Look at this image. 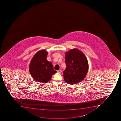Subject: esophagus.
Returning a JSON list of instances; mask_svg holds the SVG:
<instances>
[{"label": "esophagus", "instance_id": "34e87169", "mask_svg": "<svg viewBox=\"0 0 121 121\" xmlns=\"http://www.w3.org/2000/svg\"><path fill=\"white\" fill-rule=\"evenodd\" d=\"M57 73H60V74H61V70H58V71H57Z\"/></svg>", "mask_w": 121, "mask_h": 121}]
</instances>
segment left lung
Segmentation results:
<instances>
[{
    "label": "left lung",
    "instance_id": "1",
    "mask_svg": "<svg viewBox=\"0 0 121 121\" xmlns=\"http://www.w3.org/2000/svg\"><path fill=\"white\" fill-rule=\"evenodd\" d=\"M66 69L63 72L65 81L74 84L84 80L88 70V63L84 53L77 48L65 52Z\"/></svg>",
    "mask_w": 121,
    "mask_h": 121
}]
</instances>
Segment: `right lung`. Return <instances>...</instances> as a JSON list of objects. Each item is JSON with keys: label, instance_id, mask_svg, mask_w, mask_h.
<instances>
[{"label": "right lung", "instance_id": "obj_1", "mask_svg": "<svg viewBox=\"0 0 121 121\" xmlns=\"http://www.w3.org/2000/svg\"><path fill=\"white\" fill-rule=\"evenodd\" d=\"M48 52L44 49L37 52L34 55L29 65L31 77L39 82L46 83L51 79L57 71L54 69L52 64L47 60Z\"/></svg>", "mask_w": 121, "mask_h": 121}]
</instances>
